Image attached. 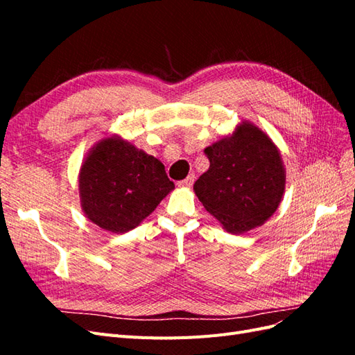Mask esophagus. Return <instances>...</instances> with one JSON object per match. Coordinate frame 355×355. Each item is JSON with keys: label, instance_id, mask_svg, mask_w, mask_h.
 <instances>
[{"label": "esophagus", "instance_id": "1", "mask_svg": "<svg viewBox=\"0 0 355 355\" xmlns=\"http://www.w3.org/2000/svg\"><path fill=\"white\" fill-rule=\"evenodd\" d=\"M194 180H196V175H189L184 180H179L178 182V187H187V188H189V187H192V184H194Z\"/></svg>", "mask_w": 355, "mask_h": 355}]
</instances>
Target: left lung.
Here are the masks:
<instances>
[{
  "label": "left lung",
  "mask_w": 355,
  "mask_h": 355,
  "mask_svg": "<svg viewBox=\"0 0 355 355\" xmlns=\"http://www.w3.org/2000/svg\"><path fill=\"white\" fill-rule=\"evenodd\" d=\"M204 154L210 167L197 179L194 191L204 209L228 232L250 231L277 210L284 192V167L262 130L243 123Z\"/></svg>",
  "instance_id": "8db88e82"
}]
</instances>
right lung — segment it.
<instances>
[{"instance_id": "add662e5", "label": "right lung", "mask_w": 355, "mask_h": 355, "mask_svg": "<svg viewBox=\"0 0 355 355\" xmlns=\"http://www.w3.org/2000/svg\"><path fill=\"white\" fill-rule=\"evenodd\" d=\"M173 188L157 158L118 137L96 145L80 171L84 213L115 234L136 228Z\"/></svg>"}]
</instances>
